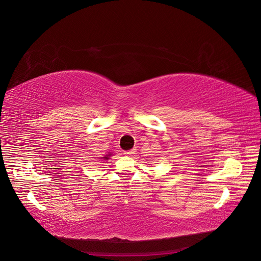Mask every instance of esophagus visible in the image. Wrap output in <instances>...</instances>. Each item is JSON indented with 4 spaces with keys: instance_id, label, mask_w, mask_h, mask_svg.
I'll return each instance as SVG.
<instances>
[{
    "instance_id": "esophagus-1",
    "label": "esophagus",
    "mask_w": 261,
    "mask_h": 261,
    "mask_svg": "<svg viewBox=\"0 0 261 261\" xmlns=\"http://www.w3.org/2000/svg\"><path fill=\"white\" fill-rule=\"evenodd\" d=\"M135 153H136V149H132V150H129V151H125V152H124V154H125V155H129V156L133 155Z\"/></svg>"
}]
</instances>
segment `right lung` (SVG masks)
Returning a JSON list of instances; mask_svg holds the SVG:
<instances>
[{
	"label": "right lung",
	"instance_id": "right-lung-1",
	"mask_svg": "<svg viewBox=\"0 0 261 261\" xmlns=\"http://www.w3.org/2000/svg\"><path fill=\"white\" fill-rule=\"evenodd\" d=\"M111 154H107V155H105V156H102V159L103 160H108L109 159V156H110Z\"/></svg>",
	"mask_w": 261,
	"mask_h": 261
}]
</instances>
